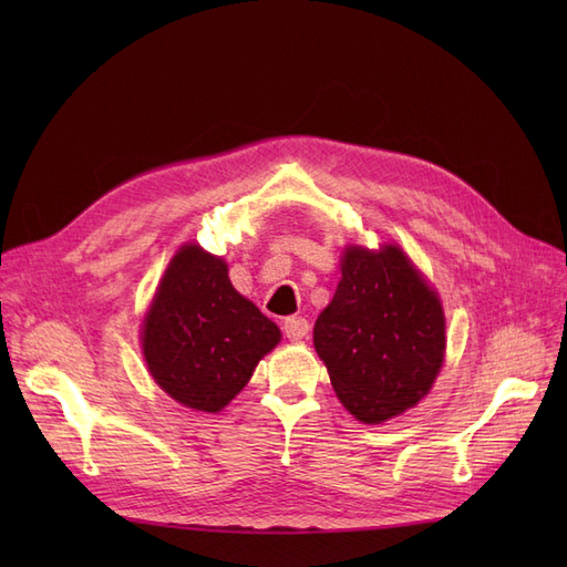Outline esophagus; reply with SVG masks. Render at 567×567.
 Segmentation results:
<instances>
[{
  "label": "esophagus",
  "mask_w": 567,
  "mask_h": 567,
  "mask_svg": "<svg viewBox=\"0 0 567 567\" xmlns=\"http://www.w3.org/2000/svg\"><path fill=\"white\" fill-rule=\"evenodd\" d=\"M284 333L288 340H302V338H307V333H310V321L302 317H286Z\"/></svg>",
  "instance_id": "1"
}]
</instances>
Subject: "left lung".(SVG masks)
<instances>
[{
    "label": "left lung",
    "instance_id": "8db88e82",
    "mask_svg": "<svg viewBox=\"0 0 567 567\" xmlns=\"http://www.w3.org/2000/svg\"><path fill=\"white\" fill-rule=\"evenodd\" d=\"M340 269L336 296L315 323V348L350 414L383 423L414 406L440 373L442 305L398 246H352Z\"/></svg>",
    "mask_w": 567,
    "mask_h": 567
}]
</instances>
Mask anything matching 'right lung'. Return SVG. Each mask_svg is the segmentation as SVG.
I'll use <instances>...</instances> for the list:
<instances>
[{"mask_svg": "<svg viewBox=\"0 0 567 567\" xmlns=\"http://www.w3.org/2000/svg\"><path fill=\"white\" fill-rule=\"evenodd\" d=\"M279 338L277 323L236 293L219 257L184 246L151 302L142 348L169 398L213 414L246 388Z\"/></svg>", "mask_w": 567, "mask_h": 567, "instance_id": "obj_1", "label": "right lung"}]
</instances>
